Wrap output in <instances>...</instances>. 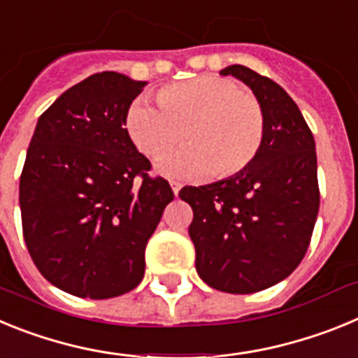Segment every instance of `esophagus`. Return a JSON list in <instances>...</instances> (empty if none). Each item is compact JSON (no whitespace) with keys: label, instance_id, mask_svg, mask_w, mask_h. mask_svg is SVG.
<instances>
[{"label":"esophagus","instance_id":"obj_1","mask_svg":"<svg viewBox=\"0 0 358 358\" xmlns=\"http://www.w3.org/2000/svg\"><path fill=\"white\" fill-rule=\"evenodd\" d=\"M170 186H172V192H173V195H179V189H181V182H177V181H172L170 182Z\"/></svg>","mask_w":358,"mask_h":358}]
</instances>
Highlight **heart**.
Returning a JSON list of instances; mask_svg holds the SVG:
<instances>
[{
	"label": "heart",
	"instance_id": "obj_1",
	"mask_svg": "<svg viewBox=\"0 0 358 358\" xmlns=\"http://www.w3.org/2000/svg\"><path fill=\"white\" fill-rule=\"evenodd\" d=\"M157 103L159 109L145 98L134 100L125 116V131L134 147L150 159L164 156L182 138L186 147L159 163L163 173H211L226 179L248 169L260 152L264 107L233 80L201 75L176 82L157 93Z\"/></svg>",
	"mask_w": 358,
	"mask_h": 358
}]
</instances>
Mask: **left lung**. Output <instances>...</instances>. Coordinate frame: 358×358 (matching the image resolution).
<instances>
[{"label": "left lung", "mask_w": 358, "mask_h": 358, "mask_svg": "<svg viewBox=\"0 0 358 358\" xmlns=\"http://www.w3.org/2000/svg\"><path fill=\"white\" fill-rule=\"evenodd\" d=\"M220 75L249 85L265 113L260 152L248 169L206 186H185L194 210L189 238L204 283L252 294L276 285L301 264L319 211L317 157L301 110L276 82L245 66Z\"/></svg>", "instance_id": "obj_1"}]
</instances>
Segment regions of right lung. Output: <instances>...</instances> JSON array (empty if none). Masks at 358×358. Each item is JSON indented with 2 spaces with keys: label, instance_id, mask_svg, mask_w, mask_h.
Listing matches in <instances>:
<instances>
[{
  "label": "right lung",
  "instance_id": "right-lung-1",
  "mask_svg": "<svg viewBox=\"0 0 358 358\" xmlns=\"http://www.w3.org/2000/svg\"><path fill=\"white\" fill-rule=\"evenodd\" d=\"M147 82L94 73L39 116L19 206L31 260L57 289L90 299L140 285L145 248L173 192L125 131Z\"/></svg>",
  "mask_w": 358,
  "mask_h": 358
}]
</instances>
